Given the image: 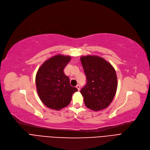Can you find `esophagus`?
Masks as SVG:
<instances>
[{"mask_svg": "<svg viewBox=\"0 0 150 150\" xmlns=\"http://www.w3.org/2000/svg\"><path fill=\"white\" fill-rule=\"evenodd\" d=\"M80 87H80L79 85H76V88H77L78 90H80Z\"/></svg>", "mask_w": 150, "mask_h": 150, "instance_id": "obj_1", "label": "esophagus"}]
</instances>
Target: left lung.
I'll return each instance as SVG.
<instances>
[{
    "label": "left lung",
    "instance_id": "obj_1",
    "mask_svg": "<svg viewBox=\"0 0 150 150\" xmlns=\"http://www.w3.org/2000/svg\"><path fill=\"white\" fill-rule=\"evenodd\" d=\"M81 61L87 77V83L81 90L85 105L94 111L107 108L117 89L115 69L110 63L96 55L81 57Z\"/></svg>",
    "mask_w": 150,
    "mask_h": 150
}]
</instances>
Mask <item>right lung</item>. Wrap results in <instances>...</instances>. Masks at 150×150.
I'll use <instances>...</instances> for the list:
<instances>
[{"mask_svg": "<svg viewBox=\"0 0 150 150\" xmlns=\"http://www.w3.org/2000/svg\"><path fill=\"white\" fill-rule=\"evenodd\" d=\"M70 60V56L56 55L45 61L37 71V93L42 103L50 109L59 110L65 108L77 91L71 86L69 77L63 72Z\"/></svg>", "mask_w": 150, "mask_h": 150, "instance_id": "add662e5", "label": "right lung"}]
</instances>
